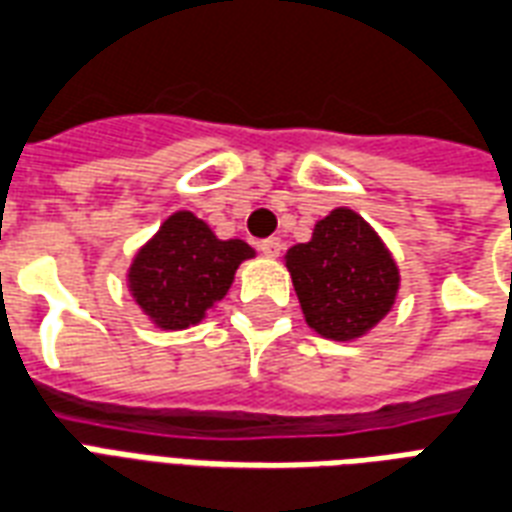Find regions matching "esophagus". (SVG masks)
I'll return each instance as SVG.
<instances>
[{"instance_id": "34e87169", "label": "esophagus", "mask_w": 512, "mask_h": 512, "mask_svg": "<svg viewBox=\"0 0 512 512\" xmlns=\"http://www.w3.org/2000/svg\"><path fill=\"white\" fill-rule=\"evenodd\" d=\"M259 248L264 256H270V259H275L280 253V248H283V242L278 240V237H267V240H261L259 242Z\"/></svg>"}]
</instances>
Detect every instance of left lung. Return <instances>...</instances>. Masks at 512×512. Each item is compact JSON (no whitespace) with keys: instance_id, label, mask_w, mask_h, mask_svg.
<instances>
[{"instance_id":"obj_1","label":"left lung","mask_w":512,"mask_h":512,"mask_svg":"<svg viewBox=\"0 0 512 512\" xmlns=\"http://www.w3.org/2000/svg\"><path fill=\"white\" fill-rule=\"evenodd\" d=\"M305 321L329 340L370 332L397 299L399 270L370 224L337 207L286 253Z\"/></svg>"}]
</instances>
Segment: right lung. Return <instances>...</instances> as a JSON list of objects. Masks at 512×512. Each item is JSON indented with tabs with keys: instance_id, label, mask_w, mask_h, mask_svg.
<instances>
[{
	"instance_id": "1",
	"label": "right lung",
	"mask_w": 512,
	"mask_h": 512,
	"mask_svg": "<svg viewBox=\"0 0 512 512\" xmlns=\"http://www.w3.org/2000/svg\"><path fill=\"white\" fill-rule=\"evenodd\" d=\"M251 256L248 242L218 240L205 221L180 210L134 256L129 291L153 324L186 329L224 299L237 267Z\"/></svg>"
}]
</instances>
